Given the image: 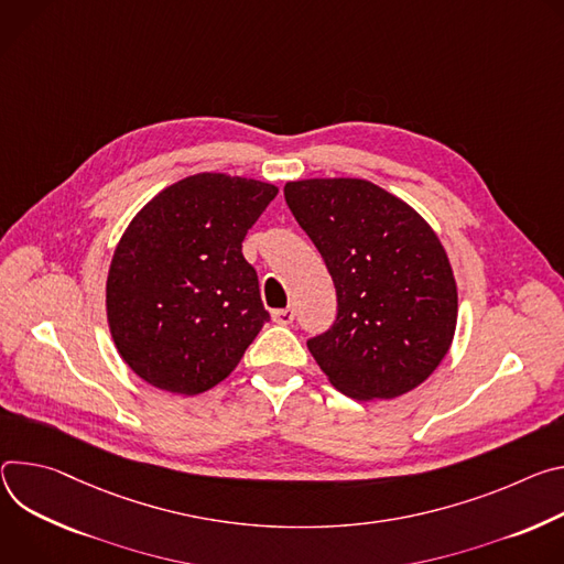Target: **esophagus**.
<instances>
[{"instance_id": "1", "label": "esophagus", "mask_w": 564, "mask_h": 564, "mask_svg": "<svg viewBox=\"0 0 564 564\" xmlns=\"http://www.w3.org/2000/svg\"><path fill=\"white\" fill-rule=\"evenodd\" d=\"M271 318H273V323H278V325H291V323L295 321V311H293L291 306H286V308H273V311H271Z\"/></svg>"}]
</instances>
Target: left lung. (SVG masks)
<instances>
[{
    "label": "left lung",
    "instance_id": "1",
    "mask_svg": "<svg viewBox=\"0 0 564 564\" xmlns=\"http://www.w3.org/2000/svg\"><path fill=\"white\" fill-rule=\"evenodd\" d=\"M284 199L336 286V323L306 343L329 383L356 401L419 388L446 358L459 311L432 226L367 178L289 181Z\"/></svg>",
    "mask_w": 564,
    "mask_h": 564
}]
</instances>
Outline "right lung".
<instances>
[{"label":"right lung","mask_w":564,"mask_h":564,"mask_svg":"<svg viewBox=\"0 0 564 564\" xmlns=\"http://www.w3.org/2000/svg\"><path fill=\"white\" fill-rule=\"evenodd\" d=\"M278 185L199 172L154 195L116 243L107 325L139 379L195 397L219 386L269 321L241 241Z\"/></svg>","instance_id":"1"}]
</instances>
